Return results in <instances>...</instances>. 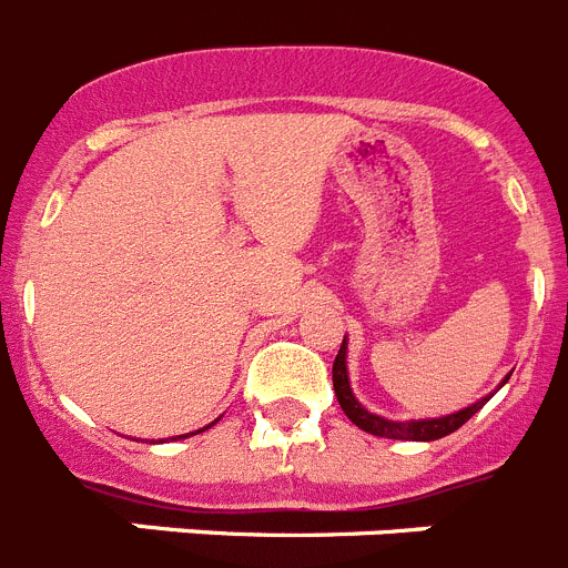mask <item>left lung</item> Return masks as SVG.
I'll return each instance as SVG.
<instances>
[{
  "label": "left lung",
  "instance_id": "obj_1",
  "mask_svg": "<svg viewBox=\"0 0 568 568\" xmlns=\"http://www.w3.org/2000/svg\"><path fill=\"white\" fill-rule=\"evenodd\" d=\"M509 381V375L504 378V384ZM500 384V386H504ZM333 386H335V395H338V404L344 409V415L353 420L358 429L369 435H378V438H393V440H438L444 435L455 433L458 426H464L471 415L478 413L480 406L491 398V395H484L480 400L475 404L464 406L458 413L453 415H440V418H418V420H393V418H384V415H375L369 413L358 398H355L353 386H349V373H346V335H344V344H341L338 355H335V364H333Z\"/></svg>",
  "mask_w": 568,
  "mask_h": 568
}]
</instances>
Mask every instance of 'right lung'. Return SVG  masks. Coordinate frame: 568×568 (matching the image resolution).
<instances>
[{"mask_svg":"<svg viewBox=\"0 0 568 568\" xmlns=\"http://www.w3.org/2000/svg\"><path fill=\"white\" fill-rule=\"evenodd\" d=\"M215 420H219V418H215ZM215 420H213V424H215ZM213 424H207V426H204V429H210V426H213ZM204 429H195V433H187V435H175V438H190V435H199V433H204ZM150 444H153V440H150Z\"/></svg>","mask_w":568,"mask_h":568,"instance_id":"add662e5","label":"right lung"}]
</instances>
